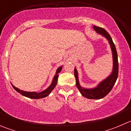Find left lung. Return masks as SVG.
<instances>
[{
    "label": "left lung",
    "instance_id": "left-lung-1",
    "mask_svg": "<svg viewBox=\"0 0 131 131\" xmlns=\"http://www.w3.org/2000/svg\"><path fill=\"white\" fill-rule=\"evenodd\" d=\"M93 28L96 33L100 35H101L103 37H105L110 45L111 50L112 52V57H113V69L112 72L109 76H108L106 79L100 82L96 87L91 89H86L81 87L80 85L79 80V75L78 72L76 68L74 69V75H75V79H76V85L77 87L81 94L83 96L88 99L91 100H100L106 96L113 88L115 85L118 77V56H117V50L114 43L112 40V37L110 34L103 28L98 27L96 26H93Z\"/></svg>",
    "mask_w": 131,
    "mask_h": 131
}]
</instances>
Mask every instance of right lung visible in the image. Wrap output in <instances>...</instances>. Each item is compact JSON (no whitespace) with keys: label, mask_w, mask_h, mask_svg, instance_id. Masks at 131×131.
<instances>
[{"label":"right lung","mask_w":131,"mask_h":131,"mask_svg":"<svg viewBox=\"0 0 131 131\" xmlns=\"http://www.w3.org/2000/svg\"><path fill=\"white\" fill-rule=\"evenodd\" d=\"M62 68H63V66H61V67H59V68H58L57 70H56V74H55V75L53 77V79H52V83L51 84V85H50L47 89H45L44 91H42V92H28V91H24L23 90H20V89L16 88V87L14 86L13 85V87L14 88V89L17 91V92L20 93L21 94L25 96V97H29V98H31V99L43 98V97H47V96H49V94L52 92V91L53 90V89H54L55 87H56V84H57L58 77H59V73H60Z\"/></svg>","instance_id":"obj_1"}]
</instances>
